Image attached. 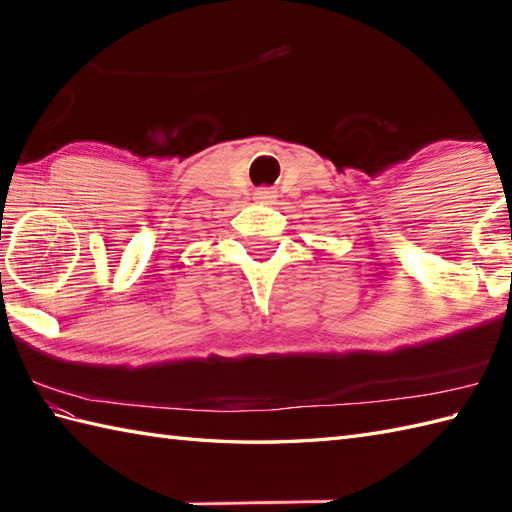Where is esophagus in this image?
I'll return each instance as SVG.
<instances>
[{
  "instance_id": "obj_1",
  "label": "esophagus",
  "mask_w": 512,
  "mask_h": 512,
  "mask_svg": "<svg viewBox=\"0 0 512 512\" xmlns=\"http://www.w3.org/2000/svg\"><path fill=\"white\" fill-rule=\"evenodd\" d=\"M277 198V191H273V189H259L257 193H255V200L257 202H273Z\"/></svg>"
}]
</instances>
